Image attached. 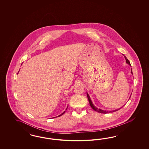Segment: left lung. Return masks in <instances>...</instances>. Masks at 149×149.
Returning a JSON list of instances; mask_svg holds the SVG:
<instances>
[{
  "label": "left lung",
  "instance_id": "obj_1",
  "mask_svg": "<svg viewBox=\"0 0 149 149\" xmlns=\"http://www.w3.org/2000/svg\"><path fill=\"white\" fill-rule=\"evenodd\" d=\"M124 56H125V58L126 59V63H127L128 64H129L130 66L131 67V63L130 62V61L128 60V59L124 55V54H123ZM131 74H133V72H132V69H131ZM87 98H88V101H89V103H90V105L91 107V108L93 109L95 111H97V112H98V113H113V112H115V111H116L117 110H120V109L121 108H119L118 109H116V110H112V111H106V110H102V109H100L98 108H97L96 107H95V105H94V104H93V103H92V100H91V99L90 98V95H89L88 94V93L87 92Z\"/></svg>",
  "mask_w": 149,
  "mask_h": 149
}]
</instances>
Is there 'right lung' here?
<instances>
[{
  "label": "right lung",
  "instance_id": "1",
  "mask_svg": "<svg viewBox=\"0 0 149 149\" xmlns=\"http://www.w3.org/2000/svg\"><path fill=\"white\" fill-rule=\"evenodd\" d=\"M18 72H19V71H18ZM18 73H17V74H18ZM68 107H67V109H66V110H67V108H68ZM65 111H64V112H63V113H61V115H58V116H56V117H59V116H62V115H63V114H64V113H65Z\"/></svg>",
  "mask_w": 149,
  "mask_h": 149
}]
</instances>
